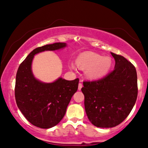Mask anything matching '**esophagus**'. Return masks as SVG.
<instances>
[{"label": "esophagus", "instance_id": "esophagus-1", "mask_svg": "<svg viewBox=\"0 0 148 148\" xmlns=\"http://www.w3.org/2000/svg\"><path fill=\"white\" fill-rule=\"evenodd\" d=\"M82 87H83V84L81 82H80L79 84V90H81Z\"/></svg>", "mask_w": 148, "mask_h": 148}]
</instances>
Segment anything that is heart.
I'll return each mask as SVG.
<instances>
[{"label": "heart", "instance_id": "1", "mask_svg": "<svg viewBox=\"0 0 148 148\" xmlns=\"http://www.w3.org/2000/svg\"><path fill=\"white\" fill-rule=\"evenodd\" d=\"M76 64L86 70V75L91 79H98L108 73L112 65L110 57H103L95 53H85L78 57ZM74 68V65H72Z\"/></svg>", "mask_w": 148, "mask_h": 148}]
</instances>
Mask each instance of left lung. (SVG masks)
I'll return each instance as SVG.
<instances>
[{
  "instance_id": "1",
  "label": "left lung",
  "mask_w": 148,
  "mask_h": 148,
  "mask_svg": "<svg viewBox=\"0 0 148 148\" xmlns=\"http://www.w3.org/2000/svg\"><path fill=\"white\" fill-rule=\"evenodd\" d=\"M115 69L102 79L84 81L85 109L90 121L97 127L108 128L127 118L138 95L135 67L120 55L111 53Z\"/></svg>"
}]
</instances>
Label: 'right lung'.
I'll return each mask as SVG.
<instances>
[{
	"mask_svg": "<svg viewBox=\"0 0 148 148\" xmlns=\"http://www.w3.org/2000/svg\"><path fill=\"white\" fill-rule=\"evenodd\" d=\"M65 43H54L35 49L18 67L14 95L22 114L34 126L48 129L63 118L73 95L77 91L79 79L67 81L59 78L51 84H44L35 79L31 71L34 56L44 51L63 48Z\"/></svg>",
	"mask_w": 148,
	"mask_h": 148,
	"instance_id": "right-lung-1",
	"label": "right lung"
}]
</instances>
